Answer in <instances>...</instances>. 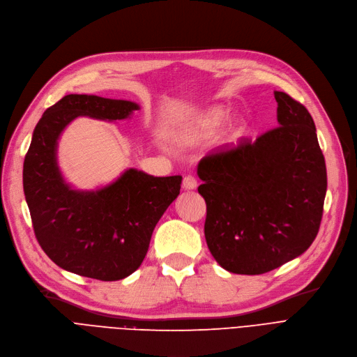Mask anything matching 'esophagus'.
Returning <instances> with one entry per match:
<instances>
[{"mask_svg": "<svg viewBox=\"0 0 357 357\" xmlns=\"http://www.w3.org/2000/svg\"><path fill=\"white\" fill-rule=\"evenodd\" d=\"M183 188L186 189V190H193V189H196V188H197V180H196V177L192 176V174L184 177V178H183Z\"/></svg>", "mask_w": 357, "mask_h": 357, "instance_id": "obj_1", "label": "esophagus"}]
</instances>
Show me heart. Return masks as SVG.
<instances>
[{
	"instance_id": "b5f03b06",
	"label": "heart",
	"mask_w": 357,
	"mask_h": 357,
	"mask_svg": "<svg viewBox=\"0 0 357 357\" xmlns=\"http://www.w3.org/2000/svg\"><path fill=\"white\" fill-rule=\"evenodd\" d=\"M222 119H224V111L222 109H220V108L211 109L209 112L205 114V116H202L201 119L197 120L196 133L197 135H204V133L212 132L221 123Z\"/></svg>"
}]
</instances>
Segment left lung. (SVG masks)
<instances>
[{"mask_svg": "<svg viewBox=\"0 0 357 357\" xmlns=\"http://www.w3.org/2000/svg\"><path fill=\"white\" fill-rule=\"evenodd\" d=\"M278 127L208 153L197 165L206 202L205 238L234 274L269 273L315 240L326 167L313 119L286 92H274Z\"/></svg>", "mask_w": 357, "mask_h": 357, "instance_id": "obj_1", "label": "left lung"}]
</instances>
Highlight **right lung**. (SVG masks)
Masks as SVG:
<instances>
[{
    "instance_id": "1",
    "label": "right lung",
    "mask_w": 357,
    "mask_h": 357,
    "mask_svg": "<svg viewBox=\"0 0 357 357\" xmlns=\"http://www.w3.org/2000/svg\"><path fill=\"white\" fill-rule=\"evenodd\" d=\"M137 104L95 95H66L38 121L23 164V190L39 246L70 273L101 281L129 277L144 262L152 231L180 193L181 176L153 177L137 169L96 192L64 183L56 139L79 116L123 120Z\"/></svg>"
}]
</instances>
